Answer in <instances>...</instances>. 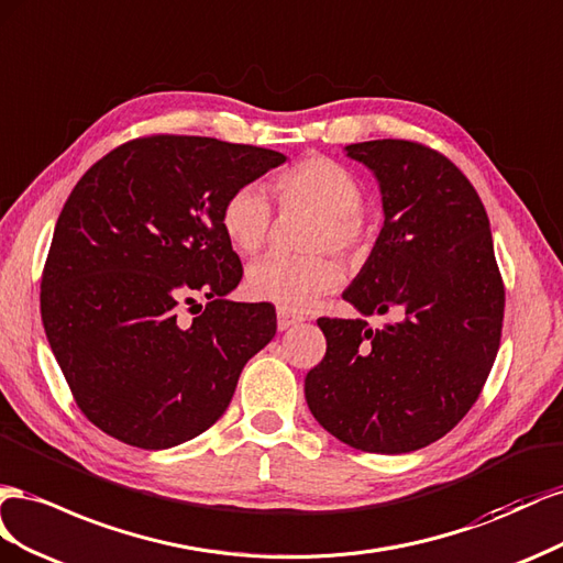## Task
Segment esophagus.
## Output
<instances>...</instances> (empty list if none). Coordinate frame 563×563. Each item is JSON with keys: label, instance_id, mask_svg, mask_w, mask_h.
<instances>
[{"label": "esophagus", "instance_id": "esophagus-1", "mask_svg": "<svg viewBox=\"0 0 563 563\" xmlns=\"http://www.w3.org/2000/svg\"><path fill=\"white\" fill-rule=\"evenodd\" d=\"M297 323H301L299 316L285 311V309H278V330H287V328H292Z\"/></svg>", "mask_w": 563, "mask_h": 563}]
</instances>
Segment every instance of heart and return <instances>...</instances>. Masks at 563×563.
<instances>
[{"mask_svg":"<svg viewBox=\"0 0 563 563\" xmlns=\"http://www.w3.org/2000/svg\"><path fill=\"white\" fill-rule=\"evenodd\" d=\"M285 212L313 214L303 250L356 254L363 243V188L349 169L328 157L301 159L273 181ZM273 229V210L260 186L235 188L221 207V231L240 254L260 252ZM247 292L256 301L301 313L332 292L340 271L320 254L278 256L268 254L247 268Z\"/></svg>","mask_w":563,"mask_h":563,"instance_id":"b5f03b06","label":"heart"}]
</instances>
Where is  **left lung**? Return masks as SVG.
I'll return each instance as SVG.
<instances>
[{
	"label": "left lung",
	"instance_id": "obj_1",
	"mask_svg": "<svg viewBox=\"0 0 563 563\" xmlns=\"http://www.w3.org/2000/svg\"><path fill=\"white\" fill-rule=\"evenodd\" d=\"M375 174L384 227L344 290L358 318H318L328 349L303 379L318 424L365 453L400 455L445 437L488 379L505 287L484 202L422 143H351ZM397 320L373 331L367 314Z\"/></svg>",
	"mask_w": 563,
	"mask_h": 563
}]
</instances>
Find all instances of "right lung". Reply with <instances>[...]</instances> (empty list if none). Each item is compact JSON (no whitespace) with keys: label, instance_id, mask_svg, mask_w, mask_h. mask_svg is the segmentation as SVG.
Listing matches in <instances>:
<instances>
[{"label":"right lung","instance_id":"add662e5","mask_svg":"<svg viewBox=\"0 0 563 563\" xmlns=\"http://www.w3.org/2000/svg\"><path fill=\"white\" fill-rule=\"evenodd\" d=\"M285 163L210 136H146L101 157L56 221L42 323L75 404L108 437L165 451L227 412L276 334L266 301H231L243 266L221 231L235 188ZM205 294L190 324L181 300Z\"/></svg>","mask_w":563,"mask_h":563}]
</instances>
